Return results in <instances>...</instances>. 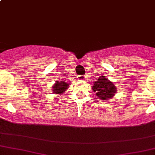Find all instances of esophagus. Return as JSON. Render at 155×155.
<instances>
[{"mask_svg": "<svg viewBox=\"0 0 155 155\" xmlns=\"http://www.w3.org/2000/svg\"><path fill=\"white\" fill-rule=\"evenodd\" d=\"M77 79L79 80H84V79H85V75H79L77 76Z\"/></svg>", "mask_w": 155, "mask_h": 155, "instance_id": "esophagus-1", "label": "esophagus"}]
</instances>
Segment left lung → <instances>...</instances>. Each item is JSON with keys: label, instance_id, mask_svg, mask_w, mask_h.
Returning <instances> with one entry per match:
<instances>
[{"label": "left lung", "instance_id": "obj_1", "mask_svg": "<svg viewBox=\"0 0 155 155\" xmlns=\"http://www.w3.org/2000/svg\"><path fill=\"white\" fill-rule=\"evenodd\" d=\"M92 89L96 93V96L101 100H108L114 97L117 92V88L112 82L104 75L98 78L97 81L94 82Z\"/></svg>", "mask_w": 155, "mask_h": 155}]
</instances>
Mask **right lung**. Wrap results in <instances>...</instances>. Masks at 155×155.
Wrapping results in <instances>:
<instances>
[{"mask_svg": "<svg viewBox=\"0 0 155 155\" xmlns=\"http://www.w3.org/2000/svg\"><path fill=\"white\" fill-rule=\"evenodd\" d=\"M70 82L67 81H56V83L52 86V91L54 94H63L70 87Z\"/></svg>", "mask_w": 155, "mask_h": 155, "instance_id": "right-lung-1", "label": "right lung"}]
</instances>
